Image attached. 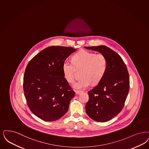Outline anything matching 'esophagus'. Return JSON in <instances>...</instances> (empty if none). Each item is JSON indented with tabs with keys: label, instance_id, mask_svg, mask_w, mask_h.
Returning <instances> with one entry per match:
<instances>
[{
	"label": "esophagus",
	"instance_id": "1",
	"mask_svg": "<svg viewBox=\"0 0 149 149\" xmlns=\"http://www.w3.org/2000/svg\"><path fill=\"white\" fill-rule=\"evenodd\" d=\"M81 92H83V91H81V90H75V94H76L77 95L79 94H80V93H81Z\"/></svg>",
	"mask_w": 149,
	"mask_h": 149
}]
</instances>
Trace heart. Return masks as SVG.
<instances>
[{
	"label": "heart",
	"instance_id": "b5f03b06",
	"mask_svg": "<svg viewBox=\"0 0 149 149\" xmlns=\"http://www.w3.org/2000/svg\"><path fill=\"white\" fill-rule=\"evenodd\" d=\"M72 62L65 61L62 70L66 80L72 83L75 80L76 70H81V79L74 84L76 89H84L99 83L105 76L107 69V60L105 55L95 54L86 50H80L72 57Z\"/></svg>",
	"mask_w": 149,
	"mask_h": 149
}]
</instances>
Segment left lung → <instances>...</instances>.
<instances>
[{
  "instance_id": "1",
  "label": "left lung",
  "mask_w": 149,
  "mask_h": 149,
  "mask_svg": "<svg viewBox=\"0 0 149 149\" xmlns=\"http://www.w3.org/2000/svg\"><path fill=\"white\" fill-rule=\"evenodd\" d=\"M105 56L107 69L105 76L88 91L89 99L85 109L91 119L106 122L118 115L124 107L130 89L129 72L119 54L105 45L85 47Z\"/></svg>"
}]
</instances>
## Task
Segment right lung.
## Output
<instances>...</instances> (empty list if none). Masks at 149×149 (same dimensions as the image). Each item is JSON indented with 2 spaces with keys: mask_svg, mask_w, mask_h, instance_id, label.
I'll list each match as a JSON object with an SVG mask.
<instances>
[{
  "mask_svg": "<svg viewBox=\"0 0 149 149\" xmlns=\"http://www.w3.org/2000/svg\"><path fill=\"white\" fill-rule=\"evenodd\" d=\"M75 51L72 47H48L33 57L26 67L23 90L27 105L44 121H55L64 116L75 95L62 70L66 59Z\"/></svg>",
  "mask_w": 149,
  "mask_h": 149,
  "instance_id": "obj_1",
  "label": "right lung"
}]
</instances>
